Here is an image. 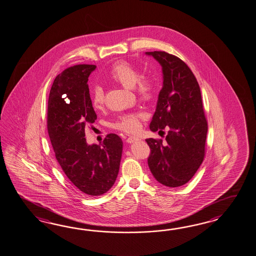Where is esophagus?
Instances as JSON below:
<instances>
[{"label":"esophagus","instance_id":"esophagus-1","mask_svg":"<svg viewBox=\"0 0 256 256\" xmlns=\"http://www.w3.org/2000/svg\"><path fill=\"white\" fill-rule=\"evenodd\" d=\"M137 140H140V138L138 137H130L128 138V140H126V142H128V144H133V142H137Z\"/></svg>","mask_w":256,"mask_h":256}]
</instances>
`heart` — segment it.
Here are the masks:
<instances>
[{
  "instance_id": "1",
  "label": "heart",
  "mask_w": 256,
  "mask_h": 256,
  "mask_svg": "<svg viewBox=\"0 0 256 256\" xmlns=\"http://www.w3.org/2000/svg\"><path fill=\"white\" fill-rule=\"evenodd\" d=\"M107 78L111 82H116L123 87L132 90L140 99L148 100L156 94V82L150 76H142L138 69L130 62H119L109 70ZM92 102L94 108L100 109L104 104V92L100 86L92 88ZM144 118L142 112H130L119 116L112 123V128L128 133H134L140 128V120Z\"/></svg>"
}]
</instances>
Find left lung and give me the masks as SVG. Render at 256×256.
I'll use <instances>...</instances> for the list:
<instances>
[{"mask_svg":"<svg viewBox=\"0 0 256 256\" xmlns=\"http://www.w3.org/2000/svg\"><path fill=\"white\" fill-rule=\"evenodd\" d=\"M161 64L162 88L150 130L169 131L166 144L147 138L148 166L156 180L166 187H180L190 180L204 161L207 120L202 94L192 71L178 57L166 52H147Z\"/></svg>","mask_w":256,"mask_h":256,"instance_id":"8db88e82","label":"left lung"}]
</instances>
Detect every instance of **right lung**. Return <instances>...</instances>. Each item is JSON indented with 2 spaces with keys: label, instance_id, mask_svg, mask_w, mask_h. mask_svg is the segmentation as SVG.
<instances>
[{
  "label": "right lung",
  "instance_id": "obj_1",
  "mask_svg": "<svg viewBox=\"0 0 256 256\" xmlns=\"http://www.w3.org/2000/svg\"><path fill=\"white\" fill-rule=\"evenodd\" d=\"M94 64H76L57 76L50 88L47 128L57 162L82 194L107 192L118 174L123 142L108 134L102 144L88 145L85 128L97 119L88 86Z\"/></svg>",
  "mask_w": 256,
  "mask_h": 256
}]
</instances>
